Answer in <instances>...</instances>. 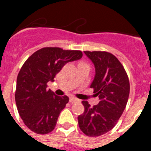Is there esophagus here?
Here are the masks:
<instances>
[{
	"instance_id": "1",
	"label": "esophagus",
	"mask_w": 151,
	"mask_h": 151,
	"mask_svg": "<svg viewBox=\"0 0 151 151\" xmlns=\"http://www.w3.org/2000/svg\"><path fill=\"white\" fill-rule=\"evenodd\" d=\"M79 100L77 99V98H76V97H71L70 98H69V102L70 103H76V102H79Z\"/></svg>"
}]
</instances>
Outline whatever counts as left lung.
Returning a JSON list of instances; mask_svg holds the SVG:
<instances>
[{
	"instance_id": "obj_1",
	"label": "left lung",
	"mask_w": 151,
	"mask_h": 151,
	"mask_svg": "<svg viewBox=\"0 0 151 151\" xmlns=\"http://www.w3.org/2000/svg\"><path fill=\"white\" fill-rule=\"evenodd\" d=\"M84 52L95 66L91 88L101 101L94 106L82 101L85 112L78 116V125L87 136L97 137L117 123L127 104L130 84L122 64L113 54L106 51Z\"/></svg>"
}]
</instances>
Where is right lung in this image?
I'll return each instance as SVG.
<instances>
[{
	"label": "right lung",
	"mask_w": 151,
	"mask_h": 151,
	"mask_svg": "<svg viewBox=\"0 0 151 151\" xmlns=\"http://www.w3.org/2000/svg\"><path fill=\"white\" fill-rule=\"evenodd\" d=\"M82 55L81 50L47 47L35 52L24 63L17 76L15 100L19 114L33 132L46 134L54 129L69 97L56 95L47 89V84L54 82L66 63L81 59Z\"/></svg>",
	"instance_id": "right-lung-1"
}]
</instances>
